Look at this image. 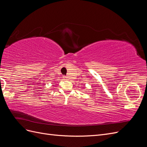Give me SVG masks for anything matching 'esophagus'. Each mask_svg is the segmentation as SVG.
<instances>
[{"label": "esophagus", "mask_w": 147, "mask_h": 147, "mask_svg": "<svg viewBox=\"0 0 147 147\" xmlns=\"http://www.w3.org/2000/svg\"><path fill=\"white\" fill-rule=\"evenodd\" d=\"M63 78L64 79V80H67V77H65V76H64V77H63Z\"/></svg>", "instance_id": "esophagus-1"}]
</instances>
